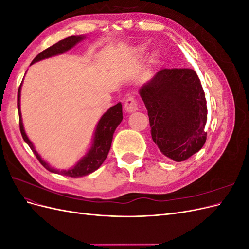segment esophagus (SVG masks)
Masks as SVG:
<instances>
[{
    "label": "esophagus",
    "mask_w": 249,
    "mask_h": 249,
    "mask_svg": "<svg viewBox=\"0 0 249 249\" xmlns=\"http://www.w3.org/2000/svg\"><path fill=\"white\" fill-rule=\"evenodd\" d=\"M124 109L126 112H135L138 110V103L135 100V97L130 96L129 99H126L124 102Z\"/></svg>",
    "instance_id": "1"
}]
</instances>
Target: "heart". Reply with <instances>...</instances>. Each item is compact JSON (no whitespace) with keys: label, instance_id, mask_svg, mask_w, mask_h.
Returning <instances> with one entry per match:
<instances>
[{"label":"heart","instance_id":"b5f03b06","mask_svg":"<svg viewBox=\"0 0 249 249\" xmlns=\"http://www.w3.org/2000/svg\"><path fill=\"white\" fill-rule=\"evenodd\" d=\"M136 53H137V54H142V53H144V48H143V47H138L137 49H136Z\"/></svg>","mask_w":249,"mask_h":249}]
</instances>
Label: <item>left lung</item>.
<instances>
[{
    "instance_id": "obj_1",
    "label": "left lung",
    "mask_w": 249,
    "mask_h": 249,
    "mask_svg": "<svg viewBox=\"0 0 249 249\" xmlns=\"http://www.w3.org/2000/svg\"><path fill=\"white\" fill-rule=\"evenodd\" d=\"M150 134L161 153L176 162L187 160L207 140V101L200 80L190 69H164L141 86Z\"/></svg>"
}]
</instances>
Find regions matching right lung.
<instances>
[{
	"label": "right lung",
	"mask_w": 249,
	"mask_h": 249,
	"mask_svg": "<svg viewBox=\"0 0 249 249\" xmlns=\"http://www.w3.org/2000/svg\"><path fill=\"white\" fill-rule=\"evenodd\" d=\"M85 37L83 35H72L71 37H67L65 39H62L58 41L57 43L53 44L52 47L46 49L39 53L34 59L31 64L40 61L42 59L50 58L52 56H56L59 54H63L66 51L71 50L79 43L81 40L84 39ZM20 88L21 84L18 88V115H19V130L21 133V136L24 138L25 142L32 149L33 154L36 156L37 159L41 163L42 166L48 169L51 172L59 173V175L71 177V178H80L89 175L93 171H95L99 168L101 165L106 160L108 156V153L111 147V143L113 139V134H114L116 127L118 124L122 123L123 120V106L122 104L118 103L115 106L111 107L105 114L101 117L100 122L97 123L96 129L94 132V137L92 141V145L89 148L88 153L82 158V159L74 165V166L71 169L67 170H57L55 168L51 167L50 165L41 159L39 154L37 153L35 149L33 143L30 141L28 136L26 135V132L24 130V124H22L21 120V113H20Z\"/></svg>",
	"instance_id": "1"
}]
</instances>
